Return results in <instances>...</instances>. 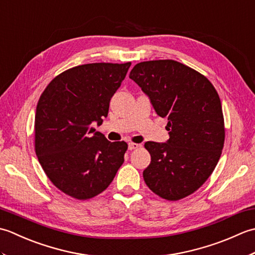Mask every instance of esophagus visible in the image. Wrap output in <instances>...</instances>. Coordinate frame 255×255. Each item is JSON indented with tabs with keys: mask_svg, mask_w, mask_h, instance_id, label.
Wrapping results in <instances>:
<instances>
[{
	"mask_svg": "<svg viewBox=\"0 0 255 255\" xmlns=\"http://www.w3.org/2000/svg\"><path fill=\"white\" fill-rule=\"evenodd\" d=\"M141 147V144H139V143H133V142H130L128 144V149L129 150H136V149H138V148H140Z\"/></svg>",
	"mask_w": 255,
	"mask_h": 255,
	"instance_id": "obj_1",
	"label": "esophagus"
}]
</instances>
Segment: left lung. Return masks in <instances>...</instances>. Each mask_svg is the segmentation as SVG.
Instances as JSON below:
<instances>
[{
    "label": "left lung",
    "instance_id": "1",
    "mask_svg": "<svg viewBox=\"0 0 255 255\" xmlns=\"http://www.w3.org/2000/svg\"><path fill=\"white\" fill-rule=\"evenodd\" d=\"M129 78L147 94L159 116L167 119L170 139L148 141L151 162L143 180L154 194L178 200L196 192L220 159L225 121L217 91L196 70L174 60L137 63Z\"/></svg>",
    "mask_w": 255,
    "mask_h": 255
}]
</instances>
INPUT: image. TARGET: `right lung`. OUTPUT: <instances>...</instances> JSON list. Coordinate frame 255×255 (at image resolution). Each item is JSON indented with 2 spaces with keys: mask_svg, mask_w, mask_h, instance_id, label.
Wrapping results in <instances>:
<instances>
[{
  "mask_svg": "<svg viewBox=\"0 0 255 255\" xmlns=\"http://www.w3.org/2000/svg\"><path fill=\"white\" fill-rule=\"evenodd\" d=\"M131 62L88 63L68 69L47 85L35 115L38 161L58 189L79 200L104 192L124 163L125 141L111 142L95 128Z\"/></svg>",
  "mask_w": 255,
  "mask_h": 255,
  "instance_id": "add662e5",
  "label": "right lung"
}]
</instances>
